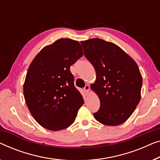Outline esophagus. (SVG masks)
I'll return each mask as SVG.
<instances>
[{"label": "esophagus", "instance_id": "esophagus-1", "mask_svg": "<svg viewBox=\"0 0 160 160\" xmlns=\"http://www.w3.org/2000/svg\"><path fill=\"white\" fill-rule=\"evenodd\" d=\"M84 91H85V92H86V94L89 93V89H90L89 85H86L85 87H84Z\"/></svg>", "mask_w": 160, "mask_h": 160}]
</instances>
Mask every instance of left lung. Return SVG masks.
I'll return each instance as SVG.
<instances>
[{"mask_svg": "<svg viewBox=\"0 0 160 160\" xmlns=\"http://www.w3.org/2000/svg\"><path fill=\"white\" fill-rule=\"evenodd\" d=\"M97 78L91 88L100 108L93 115L106 126H118L132 115L141 99L142 76L138 66L121 48L99 38L81 42Z\"/></svg>", "mask_w": 160, "mask_h": 160, "instance_id": "obj_1", "label": "left lung"}]
</instances>
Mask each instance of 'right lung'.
Returning a JSON list of instances; mask_svg holds the SVG:
<instances>
[{
	"label": "right lung",
	"instance_id": "add662e5",
	"mask_svg": "<svg viewBox=\"0 0 160 160\" xmlns=\"http://www.w3.org/2000/svg\"><path fill=\"white\" fill-rule=\"evenodd\" d=\"M84 55L78 41L62 38L42 48L30 64L24 95L37 122L50 131H60L75 121L84 104L70 71Z\"/></svg>",
	"mask_w": 160,
	"mask_h": 160
}]
</instances>
